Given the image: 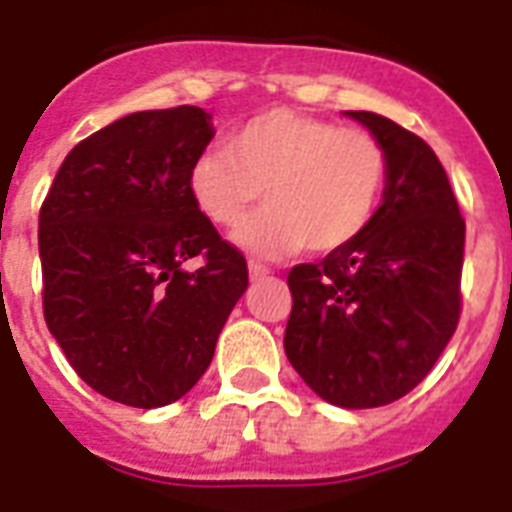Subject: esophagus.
<instances>
[{
    "label": "esophagus",
    "instance_id": "1",
    "mask_svg": "<svg viewBox=\"0 0 512 512\" xmlns=\"http://www.w3.org/2000/svg\"><path fill=\"white\" fill-rule=\"evenodd\" d=\"M271 273V268H265L263 263H257V260H249V279L257 281V279H265Z\"/></svg>",
    "mask_w": 512,
    "mask_h": 512
}]
</instances>
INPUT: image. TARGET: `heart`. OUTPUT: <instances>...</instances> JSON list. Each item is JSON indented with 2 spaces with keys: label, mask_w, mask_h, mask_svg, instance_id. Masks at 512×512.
<instances>
[{
  "label": "heart",
  "mask_w": 512,
  "mask_h": 512,
  "mask_svg": "<svg viewBox=\"0 0 512 512\" xmlns=\"http://www.w3.org/2000/svg\"><path fill=\"white\" fill-rule=\"evenodd\" d=\"M388 151L364 130L271 108L191 164L188 191L217 228L239 225L265 191L260 215L236 241L255 255L297 249L332 255L369 231L388 188Z\"/></svg>",
  "instance_id": "1"
}]
</instances>
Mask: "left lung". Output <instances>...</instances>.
Returning a JSON list of instances; mask_svg holds the SVG:
<instances>
[{
	"label": "left lung",
	"instance_id": "1",
	"mask_svg": "<svg viewBox=\"0 0 512 512\" xmlns=\"http://www.w3.org/2000/svg\"><path fill=\"white\" fill-rule=\"evenodd\" d=\"M388 151V188L369 231L295 265L284 350L324 401L372 409L420 385L462 313L465 220L433 148L372 111H345Z\"/></svg>",
	"mask_w": 512,
	"mask_h": 512
}]
</instances>
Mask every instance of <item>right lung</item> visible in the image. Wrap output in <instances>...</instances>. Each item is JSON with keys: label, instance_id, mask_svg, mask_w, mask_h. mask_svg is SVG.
<instances>
[{"label": "right lung", "instance_id": "1", "mask_svg": "<svg viewBox=\"0 0 512 512\" xmlns=\"http://www.w3.org/2000/svg\"><path fill=\"white\" fill-rule=\"evenodd\" d=\"M212 135L196 106L122 116L68 151L39 209L47 329L74 372L119 404L183 398L249 284L244 255L188 191ZM191 256L202 268L188 274Z\"/></svg>", "mask_w": 512, "mask_h": 512}]
</instances>
